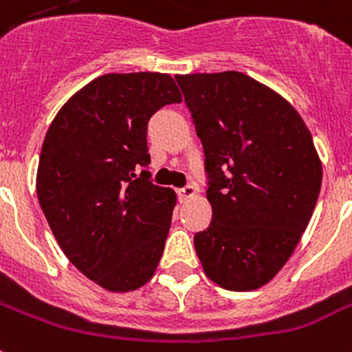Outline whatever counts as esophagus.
<instances>
[{
    "label": "esophagus",
    "mask_w": 352,
    "mask_h": 352,
    "mask_svg": "<svg viewBox=\"0 0 352 352\" xmlns=\"http://www.w3.org/2000/svg\"><path fill=\"white\" fill-rule=\"evenodd\" d=\"M177 195H179L181 202H186L188 199H191V197L197 195V188L195 186H186V188H181V190L177 191Z\"/></svg>",
    "instance_id": "esophagus-1"
}]
</instances>
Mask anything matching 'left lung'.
Segmentation results:
<instances>
[{"label": "left lung", "instance_id": "left-lung-1", "mask_svg": "<svg viewBox=\"0 0 352 352\" xmlns=\"http://www.w3.org/2000/svg\"><path fill=\"white\" fill-rule=\"evenodd\" d=\"M206 155L211 224L195 233L206 276L230 291L275 278L311 221L322 162L284 97L242 72L175 76Z\"/></svg>", "mask_w": 352, "mask_h": 352}]
</instances>
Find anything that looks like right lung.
Listing matches in <instances>:
<instances>
[{"label":"right lung","mask_w":352,"mask_h":352,"mask_svg":"<svg viewBox=\"0 0 352 352\" xmlns=\"http://www.w3.org/2000/svg\"><path fill=\"white\" fill-rule=\"evenodd\" d=\"M181 101L168 74H104L63 104L45 135L39 206L67 258L102 289H139L159 265L177 195L139 170L150 164V117Z\"/></svg>","instance_id":"right-lung-1"}]
</instances>
